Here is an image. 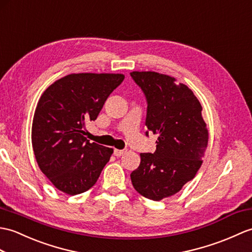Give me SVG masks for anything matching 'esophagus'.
Masks as SVG:
<instances>
[{
    "label": "esophagus",
    "mask_w": 252,
    "mask_h": 252,
    "mask_svg": "<svg viewBox=\"0 0 252 252\" xmlns=\"http://www.w3.org/2000/svg\"><path fill=\"white\" fill-rule=\"evenodd\" d=\"M125 154H126V150H120V149H115L114 150V155L116 157H121V156H124Z\"/></svg>",
    "instance_id": "1"
}]
</instances>
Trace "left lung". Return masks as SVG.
Segmentation results:
<instances>
[{
	"mask_svg": "<svg viewBox=\"0 0 252 252\" xmlns=\"http://www.w3.org/2000/svg\"><path fill=\"white\" fill-rule=\"evenodd\" d=\"M147 99L148 135H158L154 154H140L131 173L134 189L153 201L174 195L194 178L207 148L208 130L202 106L191 89L157 72H132Z\"/></svg>",
	"mask_w": 252,
	"mask_h": 252,
	"instance_id": "left-lung-1",
	"label": "left lung"
}]
</instances>
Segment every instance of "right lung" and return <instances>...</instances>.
Instances as JSON below:
<instances>
[{
	"label": "right lung",
	"mask_w": 252,
	"mask_h": 252,
	"mask_svg": "<svg viewBox=\"0 0 252 252\" xmlns=\"http://www.w3.org/2000/svg\"><path fill=\"white\" fill-rule=\"evenodd\" d=\"M124 79V74H69L40 96L32 124L33 151L40 171L58 190L76 195L96 183L114 150L90 143L86 122L97 118Z\"/></svg>",
	"instance_id": "add662e5"
}]
</instances>
